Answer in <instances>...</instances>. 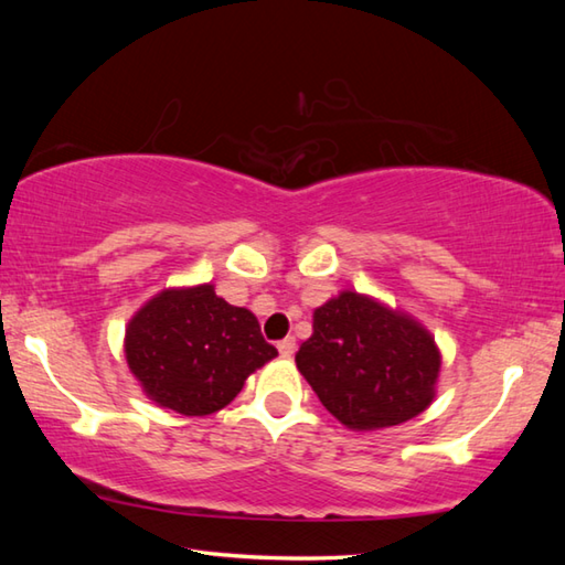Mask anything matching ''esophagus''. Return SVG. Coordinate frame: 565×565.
Here are the masks:
<instances>
[{
  "mask_svg": "<svg viewBox=\"0 0 565 565\" xmlns=\"http://www.w3.org/2000/svg\"><path fill=\"white\" fill-rule=\"evenodd\" d=\"M276 347H279V354L281 356H291L296 352V340L294 338H284Z\"/></svg>",
  "mask_w": 565,
  "mask_h": 565,
  "instance_id": "obj_1",
  "label": "esophagus"
}]
</instances>
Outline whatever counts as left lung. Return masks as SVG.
I'll return each mask as SVG.
<instances>
[{
  "mask_svg": "<svg viewBox=\"0 0 565 565\" xmlns=\"http://www.w3.org/2000/svg\"><path fill=\"white\" fill-rule=\"evenodd\" d=\"M296 366L347 429L374 431L425 413L441 352L423 322L369 294L344 289L313 310Z\"/></svg>",
  "mask_w": 565,
  "mask_h": 565,
  "instance_id": "1",
  "label": "left lung"
}]
</instances>
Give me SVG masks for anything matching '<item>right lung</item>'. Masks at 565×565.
Instances as JSON below:
<instances>
[{
    "mask_svg": "<svg viewBox=\"0 0 565 565\" xmlns=\"http://www.w3.org/2000/svg\"><path fill=\"white\" fill-rule=\"evenodd\" d=\"M126 364L158 407L186 417L218 413L274 356L247 308L231 306L213 284L170 286L126 326Z\"/></svg>",
    "mask_w": 565,
    "mask_h": 565,
    "instance_id": "1",
    "label": "right lung"
}]
</instances>
